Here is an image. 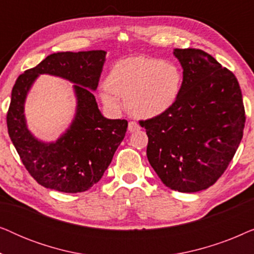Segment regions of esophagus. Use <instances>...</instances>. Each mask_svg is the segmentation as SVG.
<instances>
[{"label": "esophagus", "instance_id": "1", "mask_svg": "<svg viewBox=\"0 0 254 254\" xmlns=\"http://www.w3.org/2000/svg\"><path fill=\"white\" fill-rule=\"evenodd\" d=\"M138 129H140V125L135 123V121H129L128 123V131L129 133H133V131H136Z\"/></svg>", "mask_w": 254, "mask_h": 254}]
</instances>
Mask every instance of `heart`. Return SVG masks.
<instances>
[{
  "mask_svg": "<svg viewBox=\"0 0 254 254\" xmlns=\"http://www.w3.org/2000/svg\"><path fill=\"white\" fill-rule=\"evenodd\" d=\"M183 74L176 64L161 59L130 57L113 64L100 89V98L113 110L126 98L127 109L135 117L150 119L165 113L178 100Z\"/></svg>",
  "mask_w": 254,
  "mask_h": 254,
  "instance_id": "1",
  "label": "heart"
}]
</instances>
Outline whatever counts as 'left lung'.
<instances>
[{"mask_svg": "<svg viewBox=\"0 0 254 254\" xmlns=\"http://www.w3.org/2000/svg\"><path fill=\"white\" fill-rule=\"evenodd\" d=\"M183 88L169 111L140 121L147 157L169 189L194 193L223 175L243 137L245 111L236 76L206 52L173 50Z\"/></svg>", "mask_w": 254, "mask_h": 254, "instance_id": "1", "label": "left lung"}]
</instances>
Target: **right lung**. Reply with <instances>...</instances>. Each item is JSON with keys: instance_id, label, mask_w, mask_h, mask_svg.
<instances>
[{"instance_id": "add662e5", "label": "right lung", "mask_w": 254, "mask_h": 254, "mask_svg": "<svg viewBox=\"0 0 254 254\" xmlns=\"http://www.w3.org/2000/svg\"><path fill=\"white\" fill-rule=\"evenodd\" d=\"M105 61V51L54 53L24 71L13 85L6 116L9 136L27 171L46 189L64 193L89 190L102 178L124 140L127 120L104 117L93 96ZM43 73L72 82L76 98L72 124L51 142L34 137L25 117L27 95Z\"/></svg>"}]
</instances>
